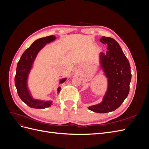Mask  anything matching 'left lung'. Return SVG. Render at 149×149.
Returning a JSON list of instances; mask_svg holds the SVG:
<instances>
[{
  "label": "left lung",
  "instance_id": "8db88e82",
  "mask_svg": "<svg viewBox=\"0 0 149 149\" xmlns=\"http://www.w3.org/2000/svg\"><path fill=\"white\" fill-rule=\"evenodd\" d=\"M100 41L107 45L106 53L100 55V66L107 78V86L102 101L88 108L97 113H107L118 109L127 97L132 75L129 62L119 43L106 37H102Z\"/></svg>",
  "mask_w": 149,
  "mask_h": 149
}]
</instances>
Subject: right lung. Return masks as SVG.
<instances>
[{"label": "right lung", "mask_w": 149, "mask_h": 149, "mask_svg": "<svg viewBox=\"0 0 149 149\" xmlns=\"http://www.w3.org/2000/svg\"><path fill=\"white\" fill-rule=\"evenodd\" d=\"M56 39L54 35L37 39L22 54L19 61L18 62L15 77V84L19 96L21 100L31 108L45 109L53 104V101L41 100L35 99L29 88L28 79L31 70L33 67L34 61L41 49L46 46L47 43H51ZM67 78L59 80V84L64 83ZM61 88L57 89L58 94L60 93Z\"/></svg>", "instance_id": "right-lung-1"}]
</instances>
